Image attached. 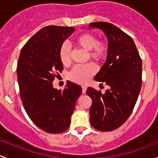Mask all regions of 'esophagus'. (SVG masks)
I'll use <instances>...</instances> for the list:
<instances>
[{
  "label": "esophagus",
  "mask_w": 158,
  "mask_h": 158,
  "mask_svg": "<svg viewBox=\"0 0 158 158\" xmlns=\"http://www.w3.org/2000/svg\"><path fill=\"white\" fill-rule=\"evenodd\" d=\"M86 90H87V87H86V86H82V93L83 94H85Z\"/></svg>",
  "instance_id": "obj_1"
}]
</instances>
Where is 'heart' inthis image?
Instances as JSON below:
<instances>
[{"label":"heart","mask_w":158,"mask_h":158,"mask_svg":"<svg viewBox=\"0 0 158 158\" xmlns=\"http://www.w3.org/2000/svg\"><path fill=\"white\" fill-rule=\"evenodd\" d=\"M74 45L88 52L89 57L92 60L100 61L106 57L109 52V45L106 41H97L96 35L89 32H84L74 38ZM58 58L61 64L68 66L71 62V52L66 43L62 44L58 52ZM96 73V67L93 64L84 66H77L71 71L69 78L73 82L85 84Z\"/></svg>","instance_id":"heart-1"}]
</instances>
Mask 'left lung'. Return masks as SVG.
<instances>
[{
    "mask_svg": "<svg viewBox=\"0 0 158 158\" xmlns=\"http://www.w3.org/2000/svg\"><path fill=\"white\" fill-rule=\"evenodd\" d=\"M89 27L103 31L109 45L106 61L94 77L109 88L105 94L93 87L87 90L92 99L90 122L99 131H113L128 119L134 109L141 87L142 62L131 37L119 28L106 22L90 23Z\"/></svg>",
    "mask_w": 158,
    "mask_h": 158,
    "instance_id": "8db88e82",
    "label": "left lung"
}]
</instances>
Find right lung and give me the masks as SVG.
<instances>
[{
  "label": "right lung",
  "instance_id": "obj_1",
  "mask_svg": "<svg viewBox=\"0 0 158 158\" xmlns=\"http://www.w3.org/2000/svg\"><path fill=\"white\" fill-rule=\"evenodd\" d=\"M74 31L73 27H43L24 45L19 57L17 78L24 109L32 123L48 133L68 129L82 92L81 86L71 81L62 91L52 86L55 73L63 69L60 47Z\"/></svg>",
  "mask_w": 158,
  "mask_h": 158
}]
</instances>
